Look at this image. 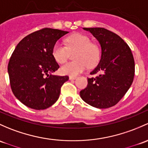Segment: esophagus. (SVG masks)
Returning <instances> with one entry per match:
<instances>
[{
  "mask_svg": "<svg viewBox=\"0 0 148 148\" xmlns=\"http://www.w3.org/2000/svg\"><path fill=\"white\" fill-rule=\"evenodd\" d=\"M69 79L70 80H74V79H76L77 78V77H73V76H69Z\"/></svg>",
  "mask_w": 148,
  "mask_h": 148,
  "instance_id": "esophagus-1",
  "label": "esophagus"
}]
</instances>
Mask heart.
Returning a JSON list of instances; mask_svg holds the SVG:
<instances>
[{
    "mask_svg": "<svg viewBox=\"0 0 148 148\" xmlns=\"http://www.w3.org/2000/svg\"><path fill=\"white\" fill-rule=\"evenodd\" d=\"M66 45L57 42L52 48V56L59 64L67 60L70 52H75L76 61L68 62L61 67L63 74L76 77L84 71L88 66H94L99 62L100 50L96 45L91 43L88 36L82 33H75L66 39Z\"/></svg>",
    "mask_w": 148,
    "mask_h": 148,
    "instance_id": "1",
    "label": "heart"
}]
</instances>
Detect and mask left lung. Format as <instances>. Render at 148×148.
<instances>
[{
    "label": "left lung",
    "mask_w": 148,
    "mask_h": 148,
    "mask_svg": "<svg viewBox=\"0 0 148 148\" xmlns=\"http://www.w3.org/2000/svg\"><path fill=\"white\" fill-rule=\"evenodd\" d=\"M98 40L101 59L88 79V85L80 91L84 101L97 108L113 106L126 94L133 83L135 62L130 47L114 32L102 27H84Z\"/></svg>",
    "instance_id": "8db88e82"
}]
</instances>
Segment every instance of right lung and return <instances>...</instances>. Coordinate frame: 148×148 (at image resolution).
<instances>
[{"label": "right lung", "mask_w": 148, "mask_h": 148, "mask_svg": "<svg viewBox=\"0 0 148 148\" xmlns=\"http://www.w3.org/2000/svg\"><path fill=\"white\" fill-rule=\"evenodd\" d=\"M67 33L44 28L25 37L17 45L8 72L12 93L26 106L43 110L58 100L61 86L69 77L52 74L60 66L52 52L57 40Z\"/></svg>", "instance_id": "right-lung-1"}]
</instances>
